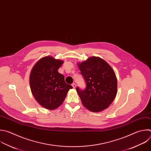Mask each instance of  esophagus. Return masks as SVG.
Wrapping results in <instances>:
<instances>
[{
	"mask_svg": "<svg viewBox=\"0 0 151 151\" xmlns=\"http://www.w3.org/2000/svg\"><path fill=\"white\" fill-rule=\"evenodd\" d=\"M72 86H73V88H76V83H72Z\"/></svg>",
	"mask_w": 151,
	"mask_h": 151,
	"instance_id": "34e87169",
	"label": "esophagus"
}]
</instances>
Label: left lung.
I'll list each match as a JSON object with an SVG mask.
<instances>
[{
	"mask_svg": "<svg viewBox=\"0 0 151 151\" xmlns=\"http://www.w3.org/2000/svg\"><path fill=\"white\" fill-rule=\"evenodd\" d=\"M86 83L76 91L83 105L89 111L99 112L109 107L117 93V78L111 67L103 59L91 57L78 64Z\"/></svg>",
	"mask_w": 151,
	"mask_h": 151,
	"instance_id": "left-lung-1",
	"label": "left lung"
}]
</instances>
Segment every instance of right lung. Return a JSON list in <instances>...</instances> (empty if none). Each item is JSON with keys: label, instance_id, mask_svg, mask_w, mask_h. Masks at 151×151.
<instances>
[{"label": "right lung", "instance_id": "obj_1", "mask_svg": "<svg viewBox=\"0 0 151 151\" xmlns=\"http://www.w3.org/2000/svg\"><path fill=\"white\" fill-rule=\"evenodd\" d=\"M63 62L47 56L35 65L30 74L31 90L36 101L43 107L54 110L64 101L68 92L73 87L58 72Z\"/></svg>", "mask_w": 151, "mask_h": 151}]
</instances>
